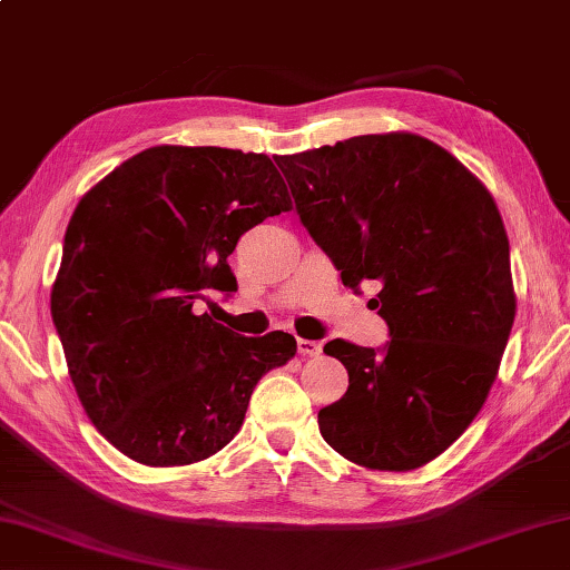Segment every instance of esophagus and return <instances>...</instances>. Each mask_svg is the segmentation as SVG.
<instances>
[{"instance_id":"obj_1","label":"esophagus","mask_w":570,"mask_h":570,"mask_svg":"<svg viewBox=\"0 0 570 570\" xmlns=\"http://www.w3.org/2000/svg\"><path fill=\"white\" fill-rule=\"evenodd\" d=\"M297 350L299 354H305V357H317V354H322V345L315 340H297Z\"/></svg>"}]
</instances>
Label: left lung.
<instances>
[{"label":"left lung","mask_w":570,"mask_h":570,"mask_svg":"<svg viewBox=\"0 0 570 570\" xmlns=\"http://www.w3.org/2000/svg\"><path fill=\"white\" fill-rule=\"evenodd\" d=\"M275 164L342 283L382 285L372 305L392 337L382 350L327 342L350 386L320 410V434L360 466H424L484 406L517 317L497 203L442 146L404 131L354 136Z\"/></svg>","instance_id":"8db88e82"}]
</instances>
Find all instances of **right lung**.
Segmentation results:
<instances>
[{
  "label": "right lung",
  "mask_w": 570,
  "mask_h": 570,
  "mask_svg": "<svg viewBox=\"0 0 570 570\" xmlns=\"http://www.w3.org/2000/svg\"><path fill=\"white\" fill-rule=\"evenodd\" d=\"M293 208L265 154L154 146L79 200L51 287L69 377L91 424L128 459L184 466L240 432L265 372L295 357L287 332L240 337L198 315L238 289L228 255Z\"/></svg>",
  "instance_id": "1"
}]
</instances>
